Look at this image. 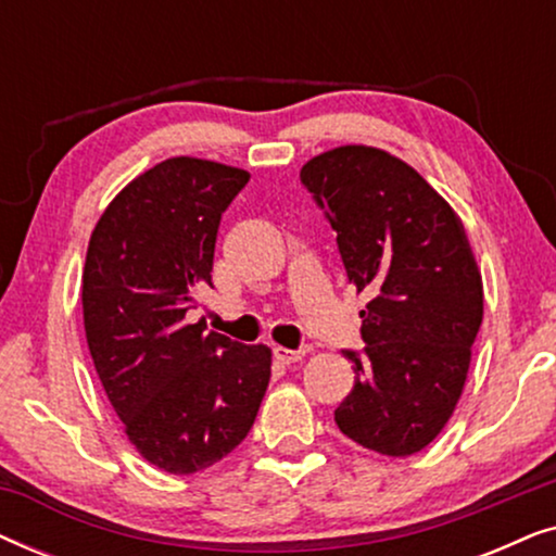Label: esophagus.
Masks as SVG:
<instances>
[{"label": "esophagus", "mask_w": 556, "mask_h": 556, "mask_svg": "<svg viewBox=\"0 0 556 556\" xmlns=\"http://www.w3.org/2000/svg\"><path fill=\"white\" fill-rule=\"evenodd\" d=\"M303 354H306V352H295V349H286V346L273 349V356H276V362L283 364V367H288V364L301 362Z\"/></svg>", "instance_id": "34e87169"}]
</instances>
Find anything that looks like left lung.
<instances>
[{
    "instance_id": "8db88e82",
    "label": "left lung",
    "mask_w": 556,
    "mask_h": 556,
    "mask_svg": "<svg viewBox=\"0 0 556 556\" xmlns=\"http://www.w3.org/2000/svg\"><path fill=\"white\" fill-rule=\"evenodd\" d=\"M356 293H367L364 352H344L354 390L333 413L369 451L405 458L438 438L458 405L483 321V280L451 204L402 159L339 147L303 164Z\"/></svg>"
}]
</instances>
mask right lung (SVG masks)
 <instances>
[{"label": "right lung", "mask_w": 556, "mask_h": 556, "mask_svg": "<svg viewBox=\"0 0 556 556\" xmlns=\"http://www.w3.org/2000/svg\"><path fill=\"white\" fill-rule=\"evenodd\" d=\"M250 174L174 156L113 197L88 242L83 324L98 379L141 458L174 476L204 470L253 428L270 349L189 324L212 286L223 212Z\"/></svg>", "instance_id": "add662e5"}]
</instances>
